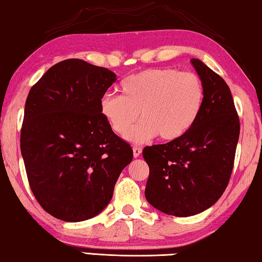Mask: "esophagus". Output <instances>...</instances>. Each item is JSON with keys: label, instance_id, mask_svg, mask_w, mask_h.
I'll return each instance as SVG.
<instances>
[{"label": "esophagus", "instance_id": "1", "mask_svg": "<svg viewBox=\"0 0 262 262\" xmlns=\"http://www.w3.org/2000/svg\"><path fill=\"white\" fill-rule=\"evenodd\" d=\"M141 152H142V149H141V148H139V147L133 148V155H134L135 159L141 155Z\"/></svg>", "mask_w": 262, "mask_h": 262}]
</instances>
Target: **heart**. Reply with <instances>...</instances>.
Here are the masks:
<instances>
[{
	"label": "heart",
	"instance_id": "b5f03b06",
	"mask_svg": "<svg viewBox=\"0 0 262 262\" xmlns=\"http://www.w3.org/2000/svg\"><path fill=\"white\" fill-rule=\"evenodd\" d=\"M121 95L105 94L100 113L116 134L126 138L138 118L143 119L127 137L134 143L159 135L173 141L189 132L201 114L204 86L196 73L175 69H149L121 82Z\"/></svg>",
	"mask_w": 262,
	"mask_h": 262
}]
</instances>
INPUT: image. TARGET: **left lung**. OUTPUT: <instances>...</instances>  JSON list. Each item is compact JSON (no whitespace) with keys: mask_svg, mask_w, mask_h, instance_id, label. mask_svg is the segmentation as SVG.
Returning <instances> with one entry per match:
<instances>
[{"mask_svg":"<svg viewBox=\"0 0 262 262\" xmlns=\"http://www.w3.org/2000/svg\"><path fill=\"white\" fill-rule=\"evenodd\" d=\"M204 86L201 114L189 132L146 147L149 165L144 196L161 212L189 217L212 206L230 181L240 124L230 87L199 59H191Z\"/></svg>","mask_w":262,"mask_h":262,"instance_id":"left-lung-1","label":"left lung"}]
</instances>
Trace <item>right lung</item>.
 Wrapping results in <instances>:
<instances>
[{
  "instance_id": "right-lung-1",
  "label": "right lung",
  "mask_w": 262,
  "mask_h": 262,
  "mask_svg": "<svg viewBox=\"0 0 262 262\" xmlns=\"http://www.w3.org/2000/svg\"><path fill=\"white\" fill-rule=\"evenodd\" d=\"M115 80L108 69L66 59L28 94L20 130L28 181L40 206L60 221L100 213L133 160L129 144L100 113L101 98Z\"/></svg>"
}]
</instances>
